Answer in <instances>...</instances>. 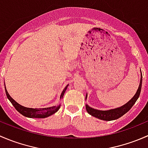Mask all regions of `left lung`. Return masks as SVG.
<instances>
[{
  "label": "left lung",
  "mask_w": 148,
  "mask_h": 148,
  "mask_svg": "<svg viewBox=\"0 0 148 148\" xmlns=\"http://www.w3.org/2000/svg\"><path fill=\"white\" fill-rule=\"evenodd\" d=\"M140 71H141V70H140ZM142 81H143V76H142L141 73V78H140V85H139V87L138 90H137V92L135 93V95H134L133 97H132L129 102H127V103H126L125 104L122 105V107H117V108L115 109H112V110H96V109L92 108V107H89L88 104H86V111H87V112L89 113V114H91V115L93 116V117L99 119V120L111 121L120 118L122 116H123L125 113L127 112L132 108V106L135 104L136 101L138 100L139 97H140V92H141ZM86 97H87V95H86Z\"/></svg>",
  "instance_id": "8db88e82"
}]
</instances>
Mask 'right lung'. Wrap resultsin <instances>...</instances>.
Here are the masks:
<instances>
[{
    "label": "right lung",
    "mask_w": 148,
    "mask_h": 148,
    "mask_svg": "<svg viewBox=\"0 0 148 148\" xmlns=\"http://www.w3.org/2000/svg\"><path fill=\"white\" fill-rule=\"evenodd\" d=\"M67 87H68V85L64 89V90L62 91V94H61L60 99L63 98L64 95L66 90ZM5 94H6V96L8 97V99H9L10 102L12 103V104L13 105V107L16 108V110H17L18 112H20L21 114H23V116L27 117H30V118H45V117L51 116V114H54L55 112L58 111L60 108L61 104H58L56 106H53V107H46V108H28V107H25L21 105L18 103H17L10 96L9 94L8 93V91H7L6 88L5 86Z\"/></svg>",
    "instance_id": "1"
}]
</instances>
